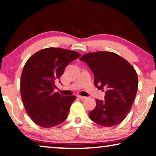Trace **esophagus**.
Returning <instances> with one entry per match:
<instances>
[{
    "mask_svg": "<svg viewBox=\"0 0 156 156\" xmlns=\"http://www.w3.org/2000/svg\"><path fill=\"white\" fill-rule=\"evenodd\" d=\"M78 98L81 99V100H84V99H85L87 97H85V96H80V95H78Z\"/></svg>",
    "mask_w": 156,
    "mask_h": 156,
    "instance_id": "34e87169",
    "label": "esophagus"
}]
</instances>
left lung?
I'll return each instance as SVG.
<instances>
[{"instance_id": "obj_1", "label": "left lung", "mask_w": 156, "mask_h": 156, "mask_svg": "<svg viewBox=\"0 0 156 156\" xmlns=\"http://www.w3.org/2000/svg\"><path fill=\"white\" fill-rule=\"evenodd\" d=\"M90 67L94 84L107 89L105 101L96 100V106L89 113L94 122L106 127L125 120L130 111L138 87V75L127 60L113 52L87 53L80 58Z\"/></svg>"}]
</instances>
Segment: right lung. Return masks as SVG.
Listing matches in <instances>:
<instances>
[{
    "instance_id": "add662e5",
    "label": "right lung",
    "mask_w": 156,
    "mask_h": 156,
    "mask_svg": "<svg viewBox=\"0 0 156 156\" xmlns=\"http://www.w3.org/2000/svg\"><path fill=\"white\" fill-rule=\"evenodd\" d=\"M80 56L74 51L49 47L37 51L26 62L20 78V96L26 112L36 125L50 128L67 118L76 97L54 92L55 82L69 63Z\"/></svg>"
}]
</instances>
